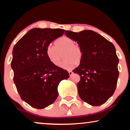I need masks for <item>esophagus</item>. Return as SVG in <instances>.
I'll return each instance as SVG.
<instances>
[{
  "instance_id": "1",
  "label": "esophagus",
  "mask_w": 130,
  "mask_h": 130,
  "mask_svg": "<svg viewBox=\"0 0 130 130\" xmlns=\"http://www.w3.org/2000/svg\"><path fill=\"white\" fill-rule=\"evenodd\" d=\"M69 75L70 76H72V74H73V72L72 71H69Z\"/></svg>"
}]
</instances>
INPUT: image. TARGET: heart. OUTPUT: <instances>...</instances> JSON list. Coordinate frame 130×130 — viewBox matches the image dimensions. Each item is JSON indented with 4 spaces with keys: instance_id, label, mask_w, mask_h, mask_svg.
Here are the masks:
<instances>
[{
    "instance_id": "1",
    "label": "heart",
    "mask_w": 130,
    "mask_h": 130,
    "mask_svg": "<svg viewBox=\"0 0 130 130\" xmlns=\"http://www.w3.org/2000/svg\"><path fill=\"white\" fill-rule=\"evenodd\" d=\"M47 55L50 60L56 66H59L63 58H65L61 63V67L70 70L74 68L76 64L80 63L83 57V51L79 45L75 44L72 38L62 37L56 41V46L48 45Z\"/></svg>"
}]
</instances>
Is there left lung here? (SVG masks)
<instances>
[{
    "label": "left lung",
    "mask_w": 130,
    "mask_h": 130,
    "mask_svg": "<svg viewBox=\"0 0 130 130\" xmlns=\"http://www.w3.org/2000/svg\"><path fill=\"white\" fill-rule=\"evenodd\" d=\"M83 51L80 63L73 72L79 74L78 94L92 106L105 103L114 93L119 76V59L113 44L91 30L79 32L66 31Z\"/></svg>",
    "instance_id": "8db88e82"
}]
</instances>
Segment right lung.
<instances>
[{
  "instance_id": "add662e5",
  "label": "right lung",
  "mask_w": 130,
  "mask_h": 130,
  "mask_svg": "<svg viewBox=\"0 0 130 130\" xmlns=\"http://www.w3.org/2000/svg\"><path fill=\"white\" fill-rule=\"evenodd\" d=\"M65 30L33 28L14 46L11 67L13 81L21 99L37 109L52 104L58 96V85L69 77L67 70L54 65L47 48Z\"/></svg>"
}]
</instances>
